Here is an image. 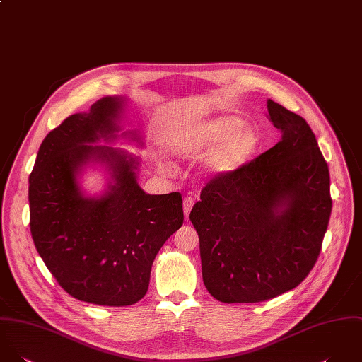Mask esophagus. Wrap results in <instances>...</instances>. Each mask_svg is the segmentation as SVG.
<instances>
[{
	"label": "esophagus",
	"mask_w": 362,
	"mask_h": 362,
	"mask_svg": "<svg viewBox=\"0 0 362 362\" xmlns=\"http://www.w3.org/2000/svg\"><path fill=\"white\" fill-rule=\"evenodd\" d=\"M194 206V199L193 197H186L183 200V211H185V217H189L192 209Z\"/></svg>",
	"instance_id": "esophagus-1"
}]
</instances>
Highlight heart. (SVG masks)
<instances>
[{"label": "heart", "instance_id": "obj_1", "mask_svg": "<svg viewBox=\"0 0 362 362\" xmlns=\"http://www.w3.org/2000/svg\"><path fill=\"white\" fill-rule=\"evenodd\" d=\"M240 122L235 117H221L207 123L183 143L185 152H200L210 146L225 143L209 158V168L216 173H228L239 168L255 151L257 140L249 129H240Z\"/></svg>", "mask_w": 362, "mask_h": 362}]
</instances>
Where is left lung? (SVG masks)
<instances>
[{"label":"left lung","mask_w":362,"mask_h":362,"mask_svg":"<svg viewBox=\"0 0 362 362\" xmlns=\"http://www.w3.org/2000/svg\"><path fill=\"white\" fill-rule=\"evenodd\" d=\"M273 148L202 190L190 221L203 281L225 303H255L298 287L313 269L332 213L330 173L309 124L269 99Z\"/></svg>","instance_id":"1"}]
</instances>
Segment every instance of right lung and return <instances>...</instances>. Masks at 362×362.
Returning a JSON list of instances; mask_svg holds the SVG:
<instances>
[{
	"mask_svg": "<svg viewBox=\"0 0 362 362\" xmlns=\"http://www.w3.org/2000/svg\"><path fill=\"white\" fill-rule=\"evenodd\" d=\"M119 109V99L107 96L89 113L69 116L43 140L29 176V225L40 257L66 292L102 306L144 296L156 253L183 223L180 193L146 194L134 158L85 144L113 137ZM90 157L114 170L115 185L100 199L83 198L76 185L77 169Z\"/></svg>",
	"mask_w": 362,
	"mask_h": 362,
	"instance_id": "1",
	"label": "right lung"
}]
</instances>
